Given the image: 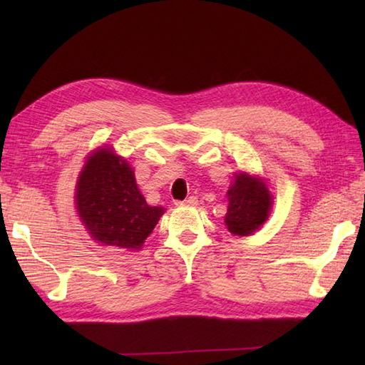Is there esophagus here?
<instances>
[{
  "mask_svg": "<svg viewBox=\"0 0 365 365\" xmlns=\"http://www.w3.org/2000/svg\"><path fill=\"white\" fill-rule=\"evenodd\" d=\"M175 205L177 207H195V205H197V197L190 196L188 199H185V200H177Z\"/></svg>",
  "mask_w": 365,
  "mask_h": 365,
  "instance_id": "1",
  "label": "esophagus"
}]
</instances>
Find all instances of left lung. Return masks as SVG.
<instances>
[{
	"label": "left lung",
	"mask_w": 365,
	"mask_h": 365,
	"mask_svg": "<svg viewBox=\"0 0 365 365\" xmlns=\"http://www.w3.org/2000/svg\"><path fill=\"white\" fill-rule=\"evenodd\" d=\"M227 197L229 207L224 222L230 234L240 237L254 234L268 220L273 205V196L265 180L246 173L235 174Z\"/></svg>",
	"instance_id": "8db88e82"
}]
</instances>
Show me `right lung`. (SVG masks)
Instances as JSON below:
<instances>
[{"instance_id":"1","label":"right lung","mask_w":365,"mask_h":365,"mask_svg":"<svg viewBox=\"0 0 365 365\" xmlns=\"http://www.w3.org/2000/svg\"><path fill=\"white\" fill-rule=\"evenodd\" d=\"M75 204L80 220L97 243L141 250L163 207H150L136 185L133 169L113 149L92 152L76 182Z\"/></svg>"}]
</instances>
